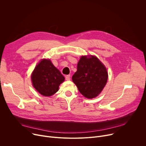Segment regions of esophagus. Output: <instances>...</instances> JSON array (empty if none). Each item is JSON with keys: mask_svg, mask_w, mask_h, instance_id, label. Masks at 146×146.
I'll list each match as a JSON object with an SVG mask.
<instances>
[{"mask_svg": "<svg viewBox=\"0 0 146 146\" xmlns=\"http://www.w3.org/2000/svg\"><path fill=\"white\" fill-rule=\"evenodd\" d=\"M66 80H70V75H67L65 77Z\"/></svg>", "mask_w": 146, "mask_h": 146, "instance_id": "esophagus-1", "label": "esophagus"}]
</instances>
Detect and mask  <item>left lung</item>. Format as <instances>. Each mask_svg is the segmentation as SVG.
Masks as SVG:
<instances>
[{"mask_svg":"<svg viewBox=\"0 0 146 146\" xmlns=\"http://www.w3.org/2000/svg\"><path fill=\"white\" fill-rule=\"evenodd\" d=\"M108 80L104 65L94 56H83L77 64L72 80L80 93L87 98H93L103 90Z\"/></svg>","mask_w":146,"mask_h":146,"instance_id":"left-lung-1","label":"left lung"}]
</instances>
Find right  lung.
<instances>
[{"label":"right lung","mask_w":146,"mask_h":146,"mask_svg":"<svg viewBox=\"0 0 146 146\" xmlns=\"http://www.w3.org/2000/svg\"><path fill=\"white\" fill-rule=\"evenodd\" d=\"M31 80L37 91L44 96L49 97L58 91L64 77L50 60L43 59L35 68Z\"/></svg>","instance_id":"add662e5"}]
</instances>
